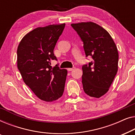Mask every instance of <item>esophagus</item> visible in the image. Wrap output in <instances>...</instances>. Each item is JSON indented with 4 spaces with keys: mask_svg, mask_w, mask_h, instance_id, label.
Segmentation results:
<instances>
[{
    "mask_svg": "<svg viewBox=\"0 0 135 135\" xmlns=\"http://www.w3.org/2000/svg\"><path fill=\"white\" fill-rule=\"evenodd\" d=\"M75 67H72V68H68V71H73V70H75Z\"/></svg>",
    "mask_w": 135,
    "mask_h": 135,
    "instance_id": "1",
    "label": "esophagus"
}]
</instances>
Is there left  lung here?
Segmentation results:
<instances>
[{"mask_svg":"<svg viewBox=\"0 0 135 135\" xmlns=\"http://www.w3.org/2000/svg\"><path fill=\"white\" fill-rule=\"evenodd\" d=\"M83 42L86 57L92 60L83 65L82 83L84 92L100 98L109 90L118 70L119 54L109 33L92 22L71 24Z\"/></svg>","mask_w":135,"mask_h":135,"instance_id":"obj_1","label":"left lung"}]
</instances>
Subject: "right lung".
Segmentation results:
<instances>
[{
	"label": "right lung",
	"instance_id": "add662e5",
	"mask_svg": "<svg viewBox=\"0 0 135 135\" xmlns=\"http://www.w3.org/2000/svg\"><path fill=\"white\" fill-rule=\"evenodd\" d=\"M65 24L38 27L22 38L17 49V65L22 79L40 99L52 102L61 97L67 70L51 65L54 49Z\"/></svg>",
	"mask_w": 135,
	"mask_h": 135
}]
</instances>
